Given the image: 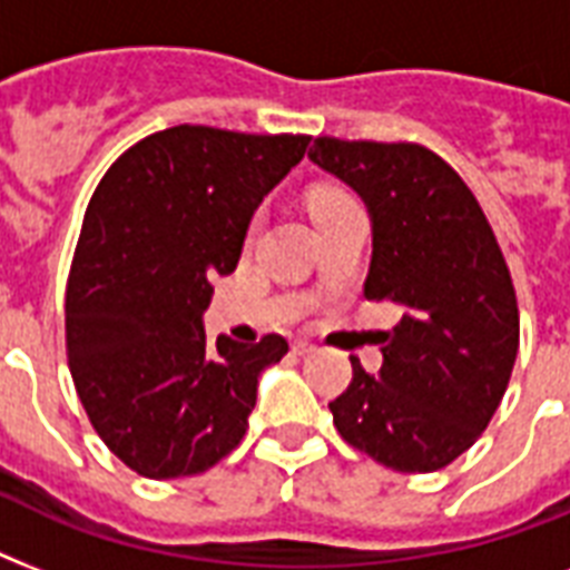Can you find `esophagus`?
Returning a JSON list of instances; mask_svg holds the SVG:
<instances>
[{"mask_svg":"<svg viewBox=\"0 0 570 570\" xmlns=\"http://www.w3.org/2000/svg\"><path fill=\"white\" fill-rule=\"evenodd\" d=\"M313 348H316V343H311V340H295L293 343L295 355H307V352H313Z\"/></svg>","mask_w":570,"mask_h":570,"instance_id":"34e87169","label":"esophagus"}]
</instances>
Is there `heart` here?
<instances>
[{
  "label": "heart",
  "instance_id": "heart-1",
  "mask_svg": "<svg viewBox=\"0 0 570 570\" xmlns=\"http://www.w3.org/2000/svg\"><path fill=\"white\" fill-rule=\"evenodd\" d=\"M348 197H352V195H346L343 189H328V186H322V189L311 191V200H307V206H311V215L316 218L322 209L343 204V200H348Z\"/></svg>",
  "mask_w": 570,
  "mask_h": 570
}]
</instances>
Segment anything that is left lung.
I'll return each mask as SVG.
<instances>
[{"instance_id": "obj_1", "label": "left lung", "mask_w": 570, "mask_h": 570, "mask_svg": "<svg viewBox=\"0 0 570 570\" xmlns=\"http://www.w3.org/2000/svg\"><path fill=\"white\" fill-rule=\"evenodd\" d=\"M311 163L352 186L373 218L364 295L402 311L381 370L352 357L331 402L340 438L399 473H432L485 432L512 379L521 316L512 275L468 183L423 145L313 141Z\"/></svg>"}]
</instances>
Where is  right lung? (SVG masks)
<instances>
[{
    "instance_id": "1",
    "label": "right lung",
    "mask_w": 570,
    "mask_h": 570,
    "mask_svg": "<svg viewBox=\"0 0 570 570\" xmlns=\"http://www.w3.org/2000/svg\"><path fill=\"white\" fill-rule=\"evenodd\" d=\"M307 145L180 124L129 147L91 195L67 277V364L102 443L138 476H195L236 450L259 373L289 352L277 334L213 346L204 311Z\"/></svg>"
}]
</instances>
